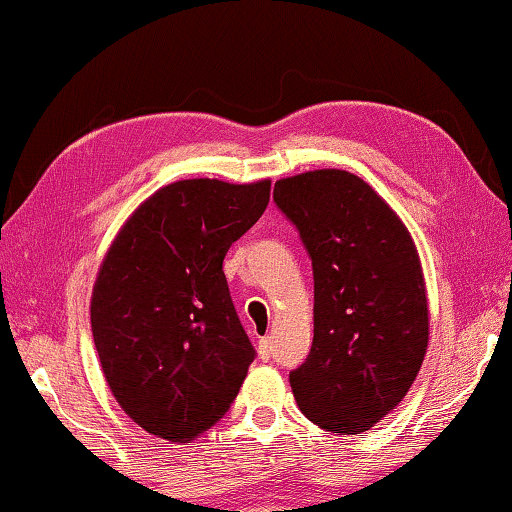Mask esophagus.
Here are the masks:
<instances>
[{
  "mask_svg": "<svg viewBox=\"0 0 512 512\" xmlns=\"http://www.w3.org/2000/svg\"><path fill=\"white\" fill-rule=\"evenodd\" d=\"M257 349H259V356H262L264 361H269V358L273 356V340L269 338V335H264V338L259 340Z\"/></svg>",
  "mask_w": 512,
  "mask_h": 512,
  "instance_id": "esophagus-1",
  "label": "esophagus"
}]
</instances>
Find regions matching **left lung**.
Listing matches in <instances>:
<instances>
[{
	"instance_id": "8db88e82",
	"label": "left lung",
	"mask_w": 512,
	"mask_h": 512,
	"mask_svg": "<svg viewBox=\"0 0 512 512\" xmlns=\"http://www.w3.org/2000/svg\"><path fill=\"white\" fill-rule=\"evenodd\" d=\"M273 202L315 278V338L289 372L296 404L324 430L361 434L398 407L421 370L427 299L416 246L395 211L345 170L280 179Z\"/></svg>"
}]
</instances>
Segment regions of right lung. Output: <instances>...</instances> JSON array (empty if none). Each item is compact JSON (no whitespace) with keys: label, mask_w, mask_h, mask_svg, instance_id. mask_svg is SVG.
<instances>
[{"label":"right lung","mask_w":512,"mask_h":512,"mask_svg":"<svg viewBox=\"0 0 512 512\" xmlns=\"http://www.w3.org/2000/svg\"><path fill=\"white\" fill-rule=\"evenodd\" d=\"M271 181L186 179L121 227L91 296L103 375L133 421L190 441L227 414L255 361L223 259L269 204Z\"/></svg>","instance_id":"add662e5"}]
</instances>
